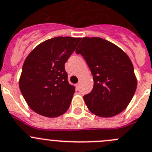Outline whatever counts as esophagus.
<instances>
[{
  "label": "esophagus",
  "instance_id": "esophagus-1",
  "mask_svg": "<svg viewBox=\"0 0 152 152\" xmlns=\"http://www.w3.org/2000/svg\"><path fill=\"white\" fill-rule=\"evenodd\" d=\"M79 85H80V84H79V83H77V84H76V88H77L78 89L79 88Z\"/></svg>",
  "mask_w": 152,
  "mask_h": 152
}]
</instances>
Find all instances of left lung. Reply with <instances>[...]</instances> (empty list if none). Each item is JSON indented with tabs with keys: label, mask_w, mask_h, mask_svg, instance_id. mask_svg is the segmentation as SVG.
<instances>
[{
	"label": "left lung",
	"mask_w": 152,
	"mask_h": 152,
	"mask_svg": "<svg viewBox=\"0 0 152 152\" xmlns=\"http://www.w3.org/2000/svg\"><path fill=\"white\" fill-rule=\"evenodd\" d=\"M76 52L84 58L93 76V89L83 97L88 109L106 118L125 110L137 86L134 66L127 54L100 37L82 38Z\"/></svg>",
	"instance_id": "8db88e82"
}]
</instances>
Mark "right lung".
<instances>
[{"label": "right lung", "mask_w": 152, "mask_h": 152, "mask_svg": "<svg viewBox=\"0 0 152 152\" xmlns=\"http://www.w3.org/2000/svg\"><path fill=\"white\" fill-rule=\"evenodd\" d=\"M80 38L57 37L39 44L25 59L19 88L31 110L55 118L66 112L75 87L69 84L64 64Z\"/></svg>", "instance_id": "right-lung-1"}]
</instances>
